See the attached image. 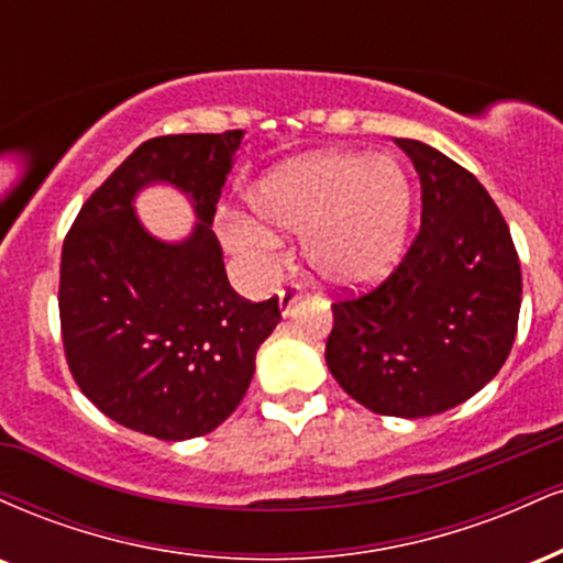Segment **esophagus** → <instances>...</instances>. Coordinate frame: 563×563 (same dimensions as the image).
<instances>
[{"label": "esophagus", "instance_id": "34e87169", "mask_svg": "<svg viewBox=\"0 0 563 563\" xmlns=\"http://www.w3.org/2000/svg\"><path fill=\"white\" fill-rule=\"evenodd\" d=\"M301 296H303V290L299 283H288V286L280 290V312L290 314V309H294V303L299 301Z\"/></svg>", "mask_w": 563, "mask_h": 563}]
</instances>
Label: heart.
Returning <instances> with one entry per match:
<instances>
[{
    "mask_svg": "<svg viewBox=\"0 0 563 563\" xmlns=\"http://www.w3.org/2000/svg\"><path fill=\"white\" fill-rule=\"evenodd\" d=\"M251 206L277 228L301 232L303 256L331 286L360 288L391 273L410 222V179L399 161L320 153L277 166L251 187ZM228 243L267 260L277 235L251 217H228Z\"/></svg>",
    "mask_w": 563,
    "mask_h": 563,
    "instance_id": "obj_1",
    "label": "heart"
}]
</instances>
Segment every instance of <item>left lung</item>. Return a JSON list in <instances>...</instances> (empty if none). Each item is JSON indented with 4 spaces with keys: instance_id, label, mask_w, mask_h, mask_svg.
<instances>
[{
    "instance_id": "obj_1",
    "label": "left lung",
    "mask_w": 563,
    "mask_h": 563,
    "mask_svg": "<svg viewBox=\"0 0 563 563\" xmlns=\"http://www.w3.org/2000/svg\"><path fill=\"white\" fill-rule=\"evenodd\" d=\"M397 145L421 177V230L380 286L331 303L325 363L367 410L426 418L466 402L508 360L521 267L474 174L418 140Z\"/></svg>"
}]
</instances>
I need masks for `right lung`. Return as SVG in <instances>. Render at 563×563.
<instances>
[{
  "label": "right lung",
  "instance_id": "1",
  "mask_svg": "<svg viewBox=\"0 0 563 563\" xmlns=\"http://www.w3.org/2000/svg\"><path fill=\"white\" fill-rule=\"evenodd\" d=\"M243 134L142 142L63 243L57 303L70 376L97 410L140 434L183 442L228 421L283 318L277 296L254 303L232 290L211 230ZM153 181L191 196L199 222L185 242H158L133 214V196Z\"/></svg>",
  "mask_w": 563,
  "mask_h": 563
}]
</instances>
